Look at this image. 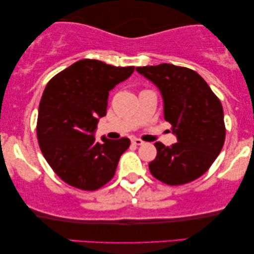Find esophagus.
Instances as JSON below:
<instances>
[{"label":"esophagus","mask_w":254,"mask_h":254,"mask_svg":"<svg viewBox=\"0 0 254 254\" xmlns=\"http://www.w3.org/2000/svg\"><path fill=\"white\" fill-rule=\"evenodd\" d=\"M131 143L135 144V145H142L144 143V142L140 140V138H133V140H131Z\"/></svg>","instance_id":"esophagus-1"}]
</instances>
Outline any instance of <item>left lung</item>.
Returning a JSON list of instances; mask_svg holds the SVG:
<instances>
[{"mask_svg": "<svg viewBox=\"0 0 254 254\" xmlns=\"http://www.w3.org/2000/svg\"><path fill=\"white\" fill-rule=\"evenodd\" d=\"M136 71L158 88L164 119L177 137L170 147L156 142L157 156L149 163L151 175L171 186L193 182L210 168L224 144L220 99L192 69L162 64L137 67Z\"/></svg>", "mask_w": 254, "mask_h": 254, "instance_id": "1", "label": "left lung"}]
</instances>
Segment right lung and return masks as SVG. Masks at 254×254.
Segmentation results:
<instances>
[{
    "mask_svg": "<svg viewBox=\"0 0 254 254\" xmlns=\"http://www.w3.org/2000/svg\"><path fill=\"white\" fill-rule=\"evenodd\" d=\"M134 67H113L79 60L48 82L38 113L37 136L45 159L68 185L96 190L116 173L129 138L110 140L95 133L106 116L109 92L133 74Z\"/></svg>",
    "mask_w": 254,
    "mask_h": 254,
    "instance_id": "obj_1",
    "label": "right lung"
}]
</instances>
